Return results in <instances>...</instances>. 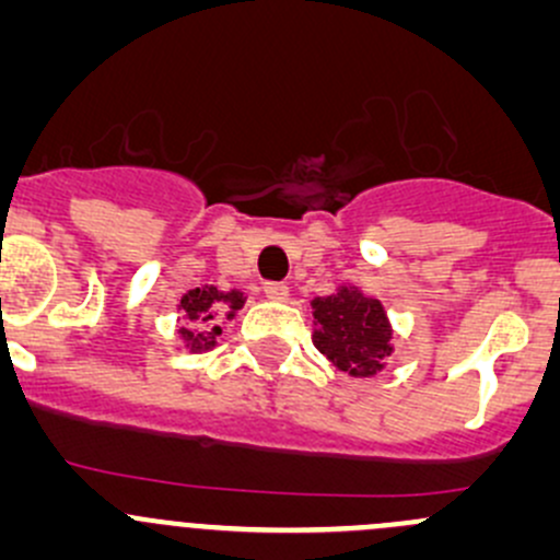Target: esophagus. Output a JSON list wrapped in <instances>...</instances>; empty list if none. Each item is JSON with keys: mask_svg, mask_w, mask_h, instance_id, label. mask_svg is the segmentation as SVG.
<instances>
[{"mask_svg": "<svg viewBox=\"0 0 560 560\" xmlns=\"http://www.w3.org/2000/svg\"><path fill=\"white\" fill-rule=\"evenodd\" d=\"M262 292L268 300H287V295H290V287L281 284V281H265Z\"/></svg>", "mask_w": 560, "mask_h": 560, "instance_id": "esophagus-1", "label": "esophagus"}]
</instances>
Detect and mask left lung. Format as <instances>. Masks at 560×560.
<instances>
[{
    "mask_svg": "<svg viewBox=\"0 0 560 560\" xmlns=\"http://www.w3.org/2000/svg\"><path fill=\"white\" fill-rule=\"evenodd\" d=\"M314 346L329 362L354 378H370L384 370L392 354V327L384 305L362 295L357 287H340L335 295L316 298Z\"/></svg>",
    "mask_w": 560,
    "mask_h": 560,
    "instance_id": "left-lung-1",
    "label": "left lung"
}]
</instances>
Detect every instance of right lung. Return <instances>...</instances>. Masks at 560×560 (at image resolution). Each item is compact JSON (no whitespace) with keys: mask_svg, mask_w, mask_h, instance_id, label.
Segmentation results:
<instances>
[{"mask_svg":"<svg viewBox=\"0 0 560 560\" xmlns=\"http://www.w3.org/2000/svg\"><path fill=\"white\" fill-rule=\"evenodd\" d=\"M244 305V292H220L217 287H196L182 298L179 308L187 325L179 329L182 340L190 351H209L222 332L220 322L233 319L235 311Z\"/></svg>","mask_w":560,"mask_h":560,"instance_id":"right-lung-1","label":"right lung"}]
</instances>
